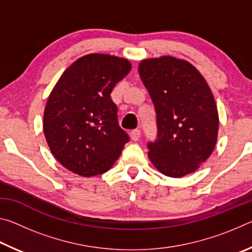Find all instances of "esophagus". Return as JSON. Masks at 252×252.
Instances as JSON below:
<instances>
[{"instance_id":"esophagus-1","label":"esophagus","mask_w":252,"mask_h":252,"mask_svg":"<svg viewBox=\"0 0 252 252\" xmlns=\"http://www.w3.org/2000/svg\"><path fill=\"white\" fill-rule=\"evenodd\" d=\"M140 135H141V132H140V130H138V129L131 131V133H130L131 139L133 140V141H138V140L140 139Z\"/></svg>"}]
</instances>
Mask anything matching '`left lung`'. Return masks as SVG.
Segmentation results:
<instances>
[{
	"instance_id": "8db88e82",
	"label": "left lung",
	"mask_w": 252,
	"mask_h": 252,
	"mask_svg": "<svg viewBox=\"0 0 252 252\" xmlns=\"http://www.w3.org/2000/svg\"><path fill=\"white\" fill-rule=\"evenodd\" d=\"M139 74L155 103L158 139L149 159L167 177L192 173L211 156L219 114L211 89L190 62L170 55L142 60Z\"/></svg>"
}]
</instances>
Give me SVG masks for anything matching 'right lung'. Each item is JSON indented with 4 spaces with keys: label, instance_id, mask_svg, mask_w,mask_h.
<instances>
[{
    "label": "right lung",
    "instance_id": "right-lung-1",
    "mask_svg": "<svg viewBox=\"0 0 252 252\" xmlns=\"http://www.w3.org/2000/svg\"><path fill=\"white\" fill-rule=\"evenodd\" d=\"M131 67L125 58L87 54L63 72L51 91L44 136L55 159L71 172L85 178L106 172L129 141L110 94Z\"/></svg>",
    "mask_w": 252,
    "mask_h": 252
}]
</instances>
